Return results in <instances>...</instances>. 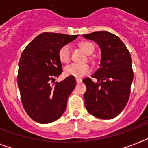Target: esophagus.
Instances as JSON below:
<instances>
[{
    "instance_id": "34e87169",
    "label": "esophagus",
    "mask_w": 148,
    "mask_h": 148,
    "mask_svg": "<svg viewBox=\"0 0 148 148\" xmlns=\"http://www.w3.org/2000/svg\"><path fill=\"white\" fill-rule=\"evenodd\" d=\"M76 81L77 84H80L82 82V80H81V78H76Z\"/></svg>"
}]
</instances>
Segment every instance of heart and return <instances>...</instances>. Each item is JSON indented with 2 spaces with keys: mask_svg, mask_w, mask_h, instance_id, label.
I'll list each match as a JSON object with an SVG mask.
<instances>
[{
  "mask_svg": "<svg viewBox=\"0 0 148 148\" xmlns=\"http://www.w3.org/2000/svg\"><path fill=\"white\" fill-rule=\"evenodd\" d=\"M81 47L88 54H91L95 51V45L92 43L84 41L81 44ZM58 57L61 62L67 63L71 58V47L69 45H64L60 47L58 51ZM91 68L87 64H80L76 63H72L64 67V74L66 76H71L80 78L90 74Z\"/></svg>",
  "mask_w": 148,
  "mask_h": 148,
  "instance_id": "obj_1",
  "label": "heart"
}]
</instances>
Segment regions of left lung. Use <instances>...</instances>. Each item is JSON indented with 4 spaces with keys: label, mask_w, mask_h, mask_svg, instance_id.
Returning <instances> with one entry per match:
<instances>
[{
    "label": "left lung",
    "mask_w": 148,
    "mask_h": 148,
    "mask_svg": "<svg viewBox=\"0 0 148 148\" xmlns=\"http://www.w3.org/2000/svg\"><path fill=\"white\" fill-rule=\"evenodd\" d=\"M94 40L101 50L100 67L92 77L83 80L87 90L84 95L85 108L90 114L101 119H111L125 108L131 92L134 72L130 52L117 36L108 31L84 34Z\"/></svg>",
    "instance_id": "obj_1"
}]
</instances>
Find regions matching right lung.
<instances>
[{
    "instance_id": "add662e5",
    "label": "right lung",
    "mask_w": 148,
    "mask_h": 148,
    "mask_svg": "<svg viewBox=\"0 0 148 148\" xmlns=\"http://www.w3.org/2000/svg\"><path fill=\"white\" fill-rule=\"evenodd\" d=\"M77 35L45 32L36 37L20 58L17 84L24 110L34 121L48 124L58 120L67 108V98L76 85L69 76L53 83L62 72L58 51Z\"/></svg>"
}]
</instances>
